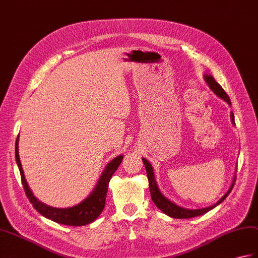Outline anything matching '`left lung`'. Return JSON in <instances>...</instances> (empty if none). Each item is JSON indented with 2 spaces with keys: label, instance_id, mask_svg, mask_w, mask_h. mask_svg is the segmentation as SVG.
<instances>
[{
  "label": "left lung",
  "instance_id": "8db88e82",
  "mask_svg": "<svg viewBox=\"0 0 258 258\" xmlns=\"http://www.w3.org/2000/svg\"><path fill=\"white\" fill-rule=\"evenodd\" d=\"M205 79L207 81V83L210 87V89L212 91L218 95L219 98L223 99L227 103L231 104V100L229 98V95L226 94V92L223 90V88L221 87L219 83L214 80V78L212 76H205ZM231 118L233 121V124H235L234 122V114L231 113ZM143 163L145 165V168H146V172H147V177H148V182H149V190H151V197H152V200L153 202L156 205V207L158 209H160L161 211H163L165 214L169 215L171 218H175V219H188V218H195V217H199V215H202L207 213L208 211L212 210L213 208L217 207L218 205H220L221 202H222L225 198L230 195L231 190L234 187V182H235V177H234V181H233L232 185L230 190L227 191V192L221 198V199L215 203V205L211 206V207H208V208H203V209H196V210H190V209H184L181 207H178L175 203H172L171 201H169L167 198H165L161 192L159 191L158 187H157V183L156 180H155V176H154V170H153V167L152 165L148 163V160H146L145 158H143Z\"/></svg>",
  "mask_w": 258,
  "mask_h": 258
}]
</instances>
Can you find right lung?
Returning <instances> with one entry per match:
<instances>
[{"instance_id": "obj_1", "label": "right lung", "mask_w": 258, "mask_h": 258, "mask_svg": "<svg viewBox=\"0 0 258 258\" xmlns=\"http://www.w3.org/2000/svg\"><path fill=\"white\" fill-rule=\"evenodd\" d=\"M15 158L21 172L24 191H25L26 197L28 198V200L32 203L33 207L36 209V211H38L41 215H44L45 218L55 221L57 223L71 226H82L91 223L99 217L100 213L103 211L110 179L112 178L113 173L115 172V170L118 168L119 164H121L123 160V156L121 155V156H117L116 158H114L107 164V166L105 167V170L102 173L97 187H95V189L92 191V194L90 195L86 200H83L81 203L75 207L58 209L46 206L44 203L38 201L32 194L31 189H29L25 176H24L22 164L19 156V136H17L15 143Z\"/></svg>"}]
</instances>
